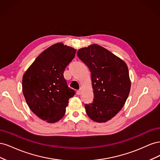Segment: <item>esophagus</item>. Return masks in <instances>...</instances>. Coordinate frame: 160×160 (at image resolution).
Returning a JSON list of instances; mask_svg holds the SVG:
<instances>
[{
	"label": "esophagus",
	"mask_w": 160,
	"mask_h": 160,
	"mask_svg": "<svg viewBox=\"0 0 160 160\" xmlns=\"http://www.w3.org/2000/svg\"><path fill=\"white\" fill-rule=\"evenodd\" d=\"M76 94H77V95H79L81 94V90H77V91H76Z\"/></svg>",
	"instance_id": "1"
}]
</instances>
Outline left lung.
<instances>
[{"label": "left lung", "mask_w": 160, "mask_h": 160, "mask_svg": "<svg viewBox=\"0 0 160 160\" xmlns=\"http://www.w3.org/2000/svg\"><path fill=\"white\" fill-rule=\"evenodd\" d=\"M77 55L91 72L94 98L85 105L86 113L95 122H107L122 109L129 96L128 67L122 59L97 44L81 48Z\"/></svg>", "instance_id": "left-lung-1"}]
</instances>
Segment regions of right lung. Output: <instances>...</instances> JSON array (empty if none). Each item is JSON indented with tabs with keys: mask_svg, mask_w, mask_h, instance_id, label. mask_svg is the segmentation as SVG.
<instances>
[{
	"mask_svg": "<svg viewBox=\"0 0 160 160\" xmlns=\"http://www.w3.org/2000/svg\"><path fill=\"white\" fill-rule=\"evenodd\" d=\"M76 49L62 42L48 47L38 55L22 77V93L32 112L49 123L63 117L75 91L63 77Z\"/></svg>",
	"mask_w": 160,
	"mask_h": 160,
	"instance_id": "obj_1",
	"label": "right lung"
}]
</instances>
